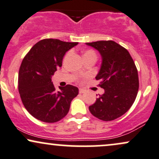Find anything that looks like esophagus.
<instances>
[{
  "label": "esophagus",
  "mask_w": 159,
  "mask_h": 159,
  "mask_svg": "<svg viewBox=\"0 0 159 159\" xmlns=\"http://www.w3.org/2000/svg\"><path fill=\"white\" fill-rule=\"evenodd\" d=\"M85 90L84 89H82V88H80L79 89V93H85Z\"/></svg>",
  "instance_id": "34e87169"
}]
</instances>
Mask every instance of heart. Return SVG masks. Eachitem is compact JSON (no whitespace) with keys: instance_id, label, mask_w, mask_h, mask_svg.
Returning <instances> with one entry per match:
<instances>
[{"instance_id":"obj_1","label":"heart","mask_w":159,"mask_h":159,"mask_svg":"<svg viewBox=\"0 0 159 159\" xmlns=\"http://www.w3.org/2000/svg\"><path fill=\"white\" fill-rule=\"evenodd\" d=\"M90 54H94V55H96V54H95V52H93V51L87 50V51H86V52H84V56H85V55H90Z\"/></svg>"}]
</instances>
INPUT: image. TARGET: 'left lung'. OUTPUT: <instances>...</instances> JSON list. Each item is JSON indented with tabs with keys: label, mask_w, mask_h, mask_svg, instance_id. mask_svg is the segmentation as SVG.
I'll use <instances>...</instances> for the list:
<instances>
[{
	"label": "left lung",
	"mask_w": 159,
	"mask_h": 159,
	"mask_svg": "<svg viewBox=\"0 0 159 159\" xmlns=\"http://www.w3.org/2000/svg\"><path fill=\"white\" fill-rule=\"evenodd\" d=\"M86 45L96 49L102 57L96 79L101 80L99 86L105 90L89 110L98 119L114 120L127 112L136 98L139 80L135 64L126 49L114 41H97Z\"/></svg>",
	"instance_id": "obj_1"
}]
</instances>
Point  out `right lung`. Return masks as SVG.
<instances>
[{
    "instance_id": "right-lung-1",
    "label": "right lung",
    "mask_w": 159,
    "mask_h": 159,
    "mask_svg": "<svg viewBox=\"0 0 159 159\" xmlns=\"http://www.w3.org/2000/svg\"><path fill=\"white\" fill-rule=\"evenodd\" d=\"M78 43L45 39L36 43L23 59L19 72V91L27 111L36 119L55 123L68 114L78 87L68 84L57 91L52 75L62 66L63 57Z\"/></svg>"
}]
</instances>
